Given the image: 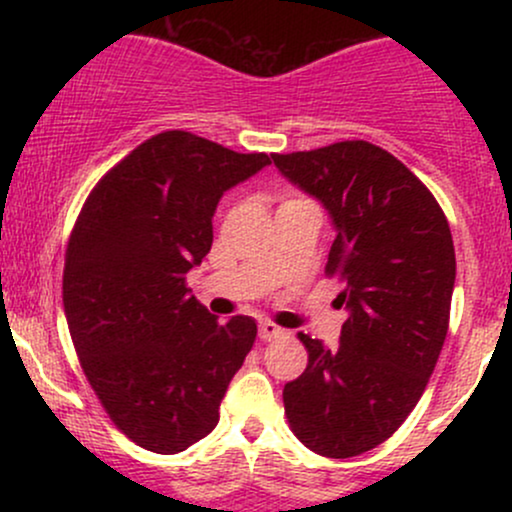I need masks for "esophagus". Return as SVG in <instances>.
Returning a JSON list of instances; mask_svg holds the SVG:
<instances>
[{"label":"esophagus","mask_w":512,"mask_h":512,"mask_svg":"<svg viewBox=\"0 0 512 512\" xmlns=\"http://www.w3.org/2000/svg\"><path fill=\"white\" fill-rule=\"evenodd\" d=\"M284 334V330L281 327H276L274 322H260V339L262 342H272V339L281 337Z\"/></svg>","instance_id":"esophagus-1"}]
</instances>
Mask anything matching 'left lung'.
I'll return each instance as SVG.
<instances>
[{"label": "left lung", "instance_id": "1", "mask_svg": "<svg viewBox=\"0 0 512 512\" xmlns=\"http://www.w3.org/2000/svg\"><path fill=\"white\" fill-rule=\"evenodd\" d=\"M272 158L330 211L325 272L344 281L349 310L332 349L298 332L308 366L284 387L286 419L317 455L356 457L404 424L436 368L455 289L450 226L424 182L363 139Z\"/></svg>", "mask_w": 512, "mask_h": 512}]
</instances>
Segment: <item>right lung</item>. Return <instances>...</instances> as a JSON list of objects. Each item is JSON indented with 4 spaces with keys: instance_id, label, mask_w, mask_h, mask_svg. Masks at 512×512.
<instances>
[{
    "instance_id": "obj_1",
    "label": "right lung",
    "mask_w": 512,
    "mask_h": 512,
    "mask_svg": "<svg viewBox=\"0 0 512 512\" xmlns=\"http://www.w3.org/2000/svg\"><path fill=\"white\" fill-rule=\"evenodd\" d=\"M182 129L146 139L98 180L64 255L69 334L103 409L129 440L161 455L219 424L255 320L219 322L187 289L207 257L223 192L269 166Z\"/></svg>"
}]
</instances>
